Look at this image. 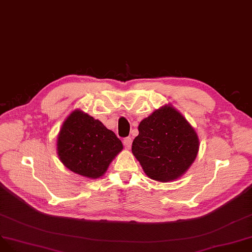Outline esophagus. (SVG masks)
<instances>
[{"label": "esophagus", "mask_w": 252, "mask_h": 252, "mask_svg": "<svg viewBox=\"0 0 252 252\" xmlns=\"http://www.w3.org/2000/svg\"><path fill=\"white\" fill-rule=\"evenodd\" d=\"M132 142H133L132 137H126V138H125V139H124V144H125L126 149H127V150L131 149V147H132Z\"/></svg>", "instance_id": "1"}]
</instances>
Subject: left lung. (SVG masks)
Segmentation results:
<instances>
[{"mask_svg": "<svg viewBox=\"0 0 252 252\" xmlns=\"http://www.w3.org/2000/svg\"><path fill=\"white\" fill-rule=\"evenodd\" d=\"M132 153L151 179L168 182L189 168L199 151L193 127L172 105H163L138 126Z\"/></svg>", "mask_w": 252, "mask_h": 252, "instance_id": "obj_1", "label": "left lung"}]
</instances>
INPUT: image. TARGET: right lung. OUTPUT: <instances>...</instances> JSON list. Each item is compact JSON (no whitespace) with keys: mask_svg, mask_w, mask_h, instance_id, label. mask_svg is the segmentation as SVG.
Returning a JSON list of instances; mask_svg holds the SVG:
<instances>
[{"mask_svg":"<svg viewBox=\"0 0 252 252\" xmlns=\"http://www.w3.org/2000/svg\"><path fill=\"white\" fill-rule=\"evenodd\" d=\"M56 145L64 166L91 179L103 176L124 149L114 132L80 110L73 111L63 121Z\"/></svg>","mask_w":252,"mask_h":252,"instance_id":"right-lung-1","label":"right lung"}]
</instances>
